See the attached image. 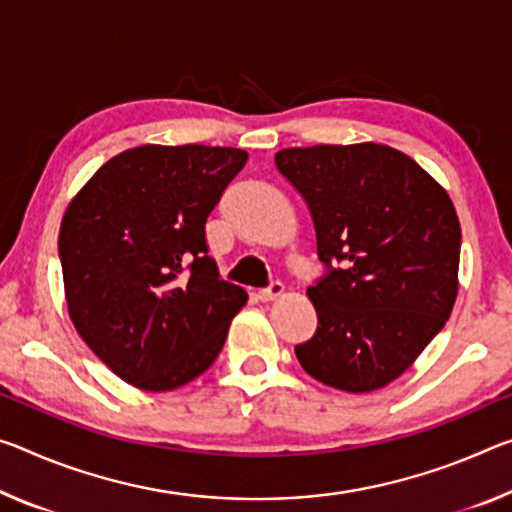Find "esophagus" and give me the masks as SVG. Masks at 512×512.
I'll use <instances>...</instances> for the list:
<instances>
[{
  "label": "esophagus",
  "instance_id": "34e87169",
  "mask_svg": "<svg viewBox=\"0 0 512 512\" xmlns=\"http://www.w3.org/2000/svg\"><path fill=\"white\" fill-rule=\"evenodd\" d=\"M282 294H285V285L280 280H271L269 287L259 289V300H273Z\"/></svg>",
  "mask_w": 512,
  "mask_h": 512
}]
</instances>
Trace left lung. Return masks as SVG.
Returning a JSON list of instances; mask_svg holds the SVG:
<instances>
[{
	"label": "left lung",
	"instance_id": "obj_1",
	"mask_svg": "<svg viewBox=\"0 0 512 512\" xmlns=\"http://www.w3.org/2000/svg\"><path fill=\"white\" fill-rule=\"evenodd\" d=\"M310 207L323 275L307 287L319 326L296 358L344 392L385 387L419 358L458 294L460 223L440 184L380 143L275 154Z\"/></svg>",
	"mask_w": 512,
	"mask_h": 512
}]
</instances>
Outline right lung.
Listing matches in <instances>:
<instances>
[{"instance_id": "obj_1", "label": "right lung", "mask_w": 512, "mask_h": 512, "mask_svg": "<svg viewBox=\"0 0 512 512\" xmlns=\"http://www.w3.org/2000/svg\"><path fill=\"white\" fill-rule=\"evenodd\" d=\"M246 159L237 148L141 145L68 205L59 259L70 319L125 383L168 392L221 353L248 294L221 280L205 223Z\"/></svg>"}]
</instances>
